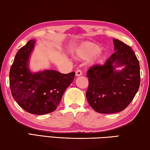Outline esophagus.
Returning a JSON list of instances; mask_svg holds the SVG:
<instances>
[{
    "label": "esophagus",
    "instance_id": "1",
    "mask_svg": "<svg viewBox=\"0 0 150 150\" xmlns=\"http://www.w3.org/2000/svg\"><path fill=\"white\" fill-rule=\"evenodd\" d=\"M82 74V71H81V70L78 69L76 71V76H81Z\"/></svg>",
    "mask_w": 150,
    "mask_h": 150
}]
</instances>
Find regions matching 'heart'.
Masks as SVG:
<instances>
[{
	"label": "heart",
	"instance_id": "obj_1",
	"mask_svg": "<svg viewBox=\"0 0 150 150\" xmlns=\"http://www.w3.org/2000/svg\"><path fill=\"white\" fill-rule=\"evenodd\" d=\"M101 50V48L96 44L85 42L78 49L76 54L78 57L84 60H89L96 56V60L100 62L102 59V56L100 55V53Z\"/></svg>",
	"mask_w": 150,
	"mask_h": 150
}]
</instances>
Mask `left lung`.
<instances>
[{
    "mask_svg": "<svg viewBox=\"0 0 150 150\" xmlns=\"http://www.w3.org/2000/svg\"><path fill=\"white\" fill-rule=\"evenodd\" d=\"M114 54L104 65L89 68L86 98L97 112L113 114L126 108L134 99L140 84L139 61L130 46L117 39L113 40ZM125 66L122 71L115 67Z\"/></svg>",
    "mask_w": 150,
    "mask_h": 150,
    "instance_id": "8db88e82",
    "label": "left lung"
}]
</instances>
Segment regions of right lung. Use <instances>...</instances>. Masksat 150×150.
<instances>
[{
    "mask_svg": "<svg viewBox=\"0 0 150 150\" xmlns=\"http://www.w3.org/2000/svg\"><path fill=\"white\" fill-rule=\"evenodd\" d=\"M35 42L29 40L17 52L10 70L9 83L12 96L22 108L30 114L43 115L57 108L75 72L65 74L47 70L32 73L28 62Z\"/></svg>",
    "mask_w": 150,
    "mask_h": 150,
    "instance_id": "add662e5",
    "label": "right lung"
}]
</instances>
